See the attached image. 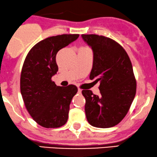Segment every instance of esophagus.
I'll return each instance as SVG.
<instances>
[{
	"instance_id": "obj_1",
	"label": "esophagus",
	"mask_w": 157,
	"mask_h": 157,
	"mask_svg": "<svg viewBox=\"0 0 157 157\" xmlns=\"http://www.w3.org/2000/svg\"><path fill=\"white\" fill-rule=\"evenodd\" d=\"M81 91H82V90H81V89H79V88H78V93H81Z\"/></svg>"
}]
</instances>
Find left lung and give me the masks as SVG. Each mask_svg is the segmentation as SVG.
Here are the masks:
<instances>
[{
  "mask_svg": "<svg viewBox=\"0 0 157 157\" xmlns=\"http://www.w3.org/2000/svg\"><path fill=\"white\" fill-rule=\"evenodd\" d=\"M94 51L91 80L99 82L100 95L83 90L85 112L91 126L110 128L127 114L136 95V81L127 53L119 43L96 34H82Z\"/></svg>",
  "mask_w": 157,
  "mask_h": 157,
  "instance_id": "obj_1",
  "label": "left lung"
}]
</instances>
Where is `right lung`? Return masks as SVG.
I'll list each match as a JSON object with an SVG mask.
<instances>
[{"label": "right lung", "mask_w": 157, "mask_h": 157, "mask_svg": "<svg viewBox=\"0 0 157 157\" xmlns=\"http://www.w3.org/2000/svg\"><path fill=\"white\" fill-rule=\"evenodd\" d=\"M78 34L51 36L37 43L28 53L21 74V93L28 112L44 128H59L67 121L69 106L78 89L59 86L51 80L59 67L56 61L61 48Z\"/></svg>", "instance_id": "obj_1"}]
</instances>
